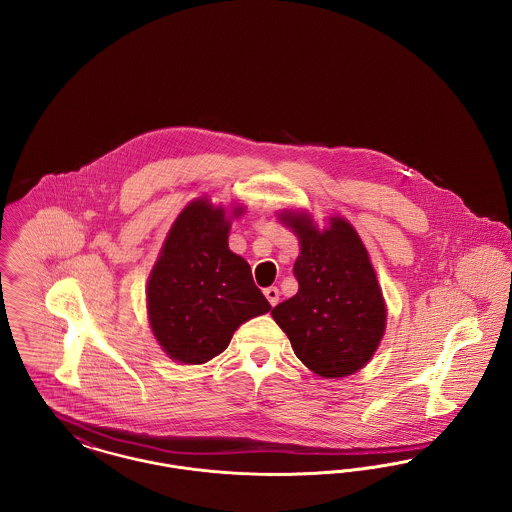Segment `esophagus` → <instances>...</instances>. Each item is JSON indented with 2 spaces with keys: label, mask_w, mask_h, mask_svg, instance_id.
<instances>
[{
  "label": "esophagus",
  "mask_w": 512,
  "mask_h": 512,
  "mask_svg": "<svg viewBox=\"0 0 512 512\" xmlns=\"http://www.w3.org/2000/svg\"><path fill=\"white\" fill-rule=\"evenodd\" d=\"M265 297L268 299V303L274 307V305H278V299H280V292H278V288L276 286H270L265 290Z\"/></svg>",
  "instance_id": "34e87169"
}]
</instances>
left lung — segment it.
Returning <instances> with one entry per match:
<instances>
[{
  "mask_svg": "<svg viewBox=\"0 0 512 512\" xmlns=\"http://www.w3.org/2000/svg\"><path fill=\"white\" fill-rule=\"evenodd\" d=\"M280 220L299 238L297 293L272 309L297 359L322 378L349 376L372 359L386 332V303L357 230L341 217L318 230L307 213Z\"/></svg>",
  "mask_w": 512,
  "mask_h": 512,
  "instance_id": "1",
  "label": "left lung"
}]
</instances>
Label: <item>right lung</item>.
I'll list each match as a JSON object with an SVG mask.
<instances>
[{"mask_svg":"<svg viewBox=\"0 0 512 512\" xmlns=\"http://www.w3.org/2000/svg\"><path fill=\"white\" fill-rule=\"evenodd\" d=\"M244 207H234L240 217ZM230 219L207 197L176 217L147 280V317L163 351L182 365L222 353L240 324L265 315L270 303L251 268L228 247Z\"/></svg>","mask_w":512,"mask_h":512,"instance_id":"add662e5","label":"right lung"}]
</instances>
